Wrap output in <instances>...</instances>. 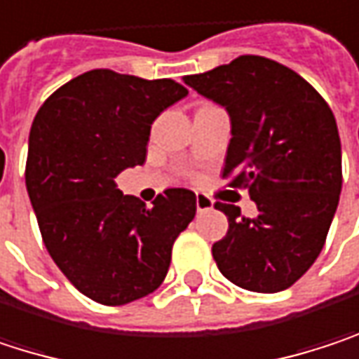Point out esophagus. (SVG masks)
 I'll return each mask as SVG.
<instances>
[{"label": "esophagus", "instance_id": "34e87169", "mask_svg": "<svg viewBox=\"0 0 359 359\" xmlns=\"http://www.w3.org/2000/svg\"><path fill=\"white\" fill-rule=\"evenodd\" d=\"M196 210H198V212L212 210V201H210L206 194H196Z\"/></svg>", "mask_w": 359, "mask_h": 359}]
</instances>
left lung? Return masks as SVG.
Instances as JSON below:
<instances>
[{
  "mask_svg": "<svg viewBox=\"0 0 359 359\" xmlns=\"http://www.w3.org/2000/svg\"><path fill=\"white\" fill-rule=\"evenodd\" d=\"M184 82L229 113L223 177L258 206L250 219L240 206L215 202L229 229L212 258L242 290L283 292L314 264L335 217L343 184L335 115L299 74L260 55Z\"/></svg>",
  "mask_w": 359,
  "mask_h": 359,
  "instance_id": "1",
  "label": "left lung"
}]
</instances>
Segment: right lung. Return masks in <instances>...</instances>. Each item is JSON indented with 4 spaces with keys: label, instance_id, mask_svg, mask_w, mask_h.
<instances>
[{
    "label": "right lung",
    "instance_id": "obj_1",
    "mask_svg": "<svg viewBox=\"0 0 359 359\" xmlns=\"http://www.w3.org/2000/svg\"><path fill=\"white\" fill-rule=\"evenodd\" d=\"M188 95L171 78L90 69L34 115L26 190L47 252L86 297L121 306L163 283L171 248L196 215V194L169 188L149 208L115 177L147 158L151 123Z\"/></svg>",
    "mask_w": 359,
    "mask_h": 359
}]
</instances>
